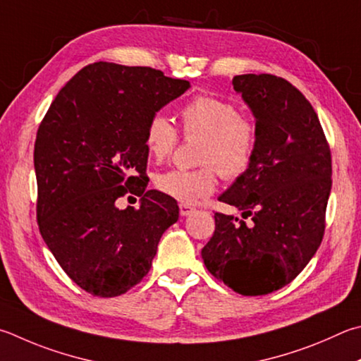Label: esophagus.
Masks as SVG:
<instances>
[{
  "label": "esophagus",
  "instance_id": "obj_1",
  "mask_svg": "<svg viewBox=\"0 0 361 361\" xmlns=\"http://www.w3.org/2000/svg\"><path fill=\"white\" fill-rule=\"evenodd\" d=\"M191 213H194V208L186 205V203H181V205H180V214L181 216H189Z\"/></svg>",
  "mask_w": 361,
  "mask_h": 361
}]
</instances>
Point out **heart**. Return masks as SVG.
Wrapping results in <instances>:
<instances>
[{"instance_id":"obj_1","label":"heart","mask_w":361,"mask_h":361,"mask_svg":"<svg viewBox=\"0 0 361 361\" xmlns=\"http://www.w3.org/2000/svg\"><path fill=\"white\" fill-rule=\"evenodd\" d=\"M183 134L202 139L197 170H167L156 176L161 192L181 203H195L212 195L218 185L219 170L226 180L246 173L254 158L257 133L249 118L240 115L232 102L214 96H197L181 110ZM149 154L166 159L178 143V133L162 114L149 120L145 134Z\"/></svg>"}]
</instances>
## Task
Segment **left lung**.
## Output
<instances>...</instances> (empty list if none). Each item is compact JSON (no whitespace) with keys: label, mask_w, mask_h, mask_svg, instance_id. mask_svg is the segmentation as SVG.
<instances>
[{"label":"left lung","mask_w":361,"mask_h":361,"mask_svg":"<svg viewBox=\"0 0 361 361\" xmlns=\"http://www.w3.org/2000/svg\"><path fill=\"white\" fill-rule=\"evenodd\" d=\"M255 120L251 166L221 202L251 216L246 226L216 213L213 237L202 249L214 278L241 295H267L293 281L316 254L325 231L331 191V154L317 114L284 78L235 75Z\"/></svg>","instance_id":"left-lung-1"}]
</instances>
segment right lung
<instances>
[{
  "label": "right lung",
  "mask_w": 361,
  "mask_h": 361,
  "mask_svg": "<svg viewBox=\"0 0 361 361\" xmlns=\"http://www.w3.org/2000/svg\"><path fill=\"white\" fill-rule=\"evenodd\" d=\"M189 88L152 68L99 61L64 85L37 129L39 231L91 295L118 297L139 284L162 233L178 221L175 199L145 189V134L149 120ZM126 193L140 195L139 209L116 207Z\"/></svg>",
  "instance_id": "add662e5"
}]
</instances>
